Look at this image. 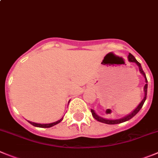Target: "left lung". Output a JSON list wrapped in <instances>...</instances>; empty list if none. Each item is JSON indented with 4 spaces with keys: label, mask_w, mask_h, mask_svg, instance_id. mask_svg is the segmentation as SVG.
Here are the masks:
<instances>
[{
    "label": "left lung",
    "mask_w": 158,
    "mask_h": 158,
    "mask_svg": "<svg viewBox=\"0 0 158 158\" xmlns=\"http://www.w3.org/2000/svg\"><path fill=\"white\" fill-rule=\"evenodd\" d=\"M128 59H129V61H130V62H134L135 63V64H137V66L139 67V72H140L141 74L143 76L144 79H145V86H144L143 87V91H144V97H143V99L141 101V102L139 103V105L137 106L136 107H135V109H134L133 110H132V112L129 113V114H127V115H126L125 117L123 118H118V119H107V118H104L101 117V116H99L98 114H97V113L94 111L93 109H91V113H92V115L93 117L94 118L96 119V120H97L98 122H102V123H105V124H108V125H114V124H119V123H122V122H126V121H129V119L132 118V117H134V116L135 115V114H137V113L139 112V110H140L141 108H142L144 102H145L146 101V98H147V77H146V74L144 73L143 70L142 69V66H141L140 63L138 62L137 61L136 59L135 58V57H134L132 54H129V56H128Z\"/></svg>",
    "instance_id": "obj_1"
}]
</instances>
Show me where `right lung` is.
<instances>
[{
  "mask_svg": "<svg viewBox=\"0 0 158 158\" xmlns=\"http://www.w3.org/2000/svg\"><path fill=\"white\" fill-rule=\"evenodd\" d=\"M63 118H61L60 120L57 121V122H52V123H49V124H40V123H36V122H30V121H28L31 125H32L33 126H36V127H39V128H50V127H52V126H55L57 124H58L59 122H61L62 121Z\"/></svg>",
  "mask_w": 158,
  "mask_h": 158,
  "instance_id": "obj_1",
  "label": "right lung"
}]
</instances>
